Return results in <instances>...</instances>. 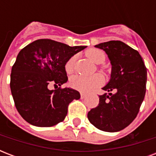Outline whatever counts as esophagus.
Listing matches in <instances>:
<instances>
[{
    "instance_id": "esophagus-1",
    "label": "esophagus",
    "mask_w": 156,
    "mask_h": 156,
    "mask_svg": "<svg viewBox=\"0 0 156 156\" xmlns=\"http://www.w3.org/2000/svg\"><path fill=\"white\" fill-rule=\"evenodd\" d=\"M86 97H87V95H86V94L81 93V99H85Z\"/></svg>"
}]
</instances>
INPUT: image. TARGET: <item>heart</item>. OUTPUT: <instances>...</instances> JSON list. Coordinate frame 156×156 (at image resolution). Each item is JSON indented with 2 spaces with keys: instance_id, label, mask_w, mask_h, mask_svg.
I'll use <instances>...</instances> for the list:
<instances>
[{
  "instance_id": "b5f03b06",
  "label": "heart",
  "mask_w": 156,
  "mask_h": 156,
  "mask_svg": "<svg viewBox=\"0 0 156 156\" xmlns=\"http://www.w3.org/2000/svg\"><path fill=\"white\" fill-rule=\"evenodd\" d=\"M86 55L94 63L98 64V65L104 63L105 58H106L104 51L100 49H96V48L89 49L86 52ZM76 59H77V56L73 55L66 61V65H65V69L67 73H71L73 71ZM103 83H104V78L100 74H95V75L90 76V77L74 75L70 78V81H69L71 87L83 93L90 92L95 88L100 87Z\"/></svg>"
}]
</instances>
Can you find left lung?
<instances>
[{
    "instance_id": "left-lung-1",
    "label": "left lung",
    "mask_w": 156,
    "mask_h": 156,
    "mask_svg": "<svg viewBox=\"0 0 156 156\" xmlns=\"http://www.w3.org/2000/svg\"><path fill=\"white\" fill-rule=\"evenodd\" d=\"M95 47L106 52L112 72L110 80L102 88L108 94L99 95V105L90 109L88 120L100 130L117 132L138 115L145 97L147 68L139 52L121 41L111 40Z\"/></svg>"
}]
</instances>
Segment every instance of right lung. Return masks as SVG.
Instances as JSON below:
<instances>
[{
  "instance_id": "add662e5",
  "label": "right lung",
  "mask_w": 156,
  "mask_h": 156,
  "mask_svg": "<svg viewBox=\"0 0 156 156\" xmlns=\"http://www.w3.org/2000/svg\"><path fill=\"white\" fill-rule=\"evenodd\" d=\"M86 48L41 39L19 52L11 70L10 89L16 108L26 121L50 127L64 121L69 103L80 99V94L72 88L48 87L68 81L66 61Z\"/></svg>"
}]
</instances>
